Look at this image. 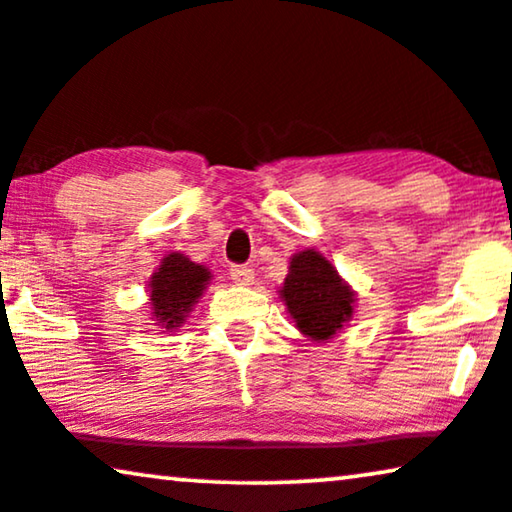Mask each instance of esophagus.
<instances>
[{"label":"esophagus","mask_w":512,"mask_h":512,"mask_svg":"<svg viewBox=\"0 0 512 512\" xmlns=\"http://www.w3.org/2000/svg\"><path fill=\"white\" fill-rule=\"evenodd\" d=\"M229 278H232L236 285H253L255 271L250 269V266H232V269H229Z\"/></svg>","instance_id":"1"}]
</instances>
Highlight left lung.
Wrapping results in <instances>:
<instances>
[{
  "mask_svg": "<svg viewBox=\"0 0 512 512\" xmlns=\"http://www.w3.org/2000/svg\"><path fill=\"white\" fill-rule=\"evenodd\" d=\"M278 294L299 334L315 343H327L355 315V290L315 248L299 250L290 257Z\"/></svg>",
  "mask_w": 512,
  "mask_h": 512,
  "instance_id": "obj_1",
  "label": "left lung"
}]
</instances>
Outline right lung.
<instances>
[{
  "label": "right lung",
  "mask_w": 512,
  "mask_h": 512,
  "mask_svg": "<svg viewBox=\"0 0 512 512\" xmlns=\"http://www.w3.org/2000/svg\"><path fill=\"white\" fill-rule=\"evenodd\" d=\"M211 269L192 262L183 253L162 257L153 276L148 280L150 320L157 331H176L183 327L187 315L211 285Z\"/></svg>",
  "instance_id": "add662e5"
}]
</instances>
